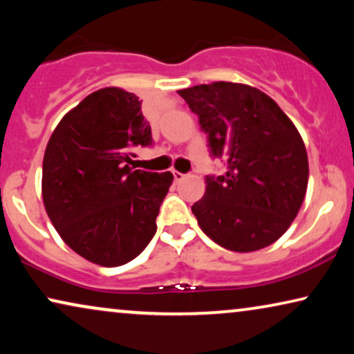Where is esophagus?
Here are the masks:
<instances>
[{
  "mask_svg": "<svg viewBox=\"0 0 354 354\" xmlns=\"http://www.w3.org/2000/svg\"><path fill=\"white\" fill-rule=\"evenodd\" d=\"M172 176H174V180L176 182H180L183 177H185V174H182V172H178V171H172Z\"/></svg>",
  "mask_w": 354,
  "mask_h": 354,
  "instance_id": "34e87169",
  "label": "esophagus"
}]
</instances>
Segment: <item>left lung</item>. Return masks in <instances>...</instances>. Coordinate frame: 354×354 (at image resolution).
Listing matches in <instances>:
<instances>
[{
  "instance_id": "8db88e82",
  "label": "left lung",
  "mask_w": 354,
  "mask_h": 354,
  "mask_svg": "<svg viewBox=\"0 0 354 354\" xmlns=\"http://www.w3.org/2000/svg\"><path fill=\"white\" fill-rule=\"evenodd\" d=\"M227 172L206 177L192 206L198 225L222 248L250 253L282 236L303 205L308 153L279 104L254 86L214 82L178 90Z\"/></svg>"
}]
</instances>
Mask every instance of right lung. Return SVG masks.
<instances>
[{"mask_svg": "<svg viewBox=\"0 0 354 354\" xmlns=\"http://www.w3.org/2000/svg\"><path fill=\"white\" fill-rule=\"evenodd\" d=\"M151 143L137 95L96 90L56 125L43 158L46 214L64 243L90 263L118 268L156 234L171 172L133 171L130 148Z\"/></svg>", "mask_w": 354, "mask_h": 354, "instance_id": "1", "label": "right lung"}]
</instances>
